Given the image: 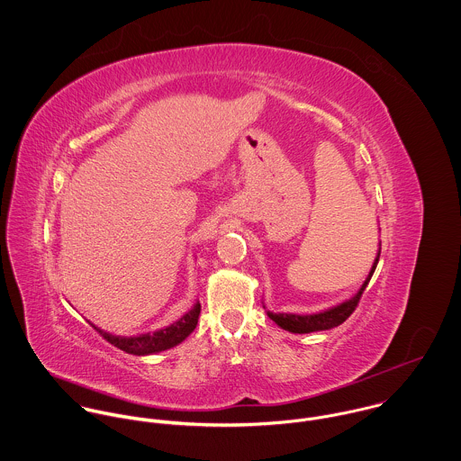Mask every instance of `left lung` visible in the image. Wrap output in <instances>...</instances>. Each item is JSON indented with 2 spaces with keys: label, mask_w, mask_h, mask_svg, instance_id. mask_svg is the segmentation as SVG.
<instances>
[{
  "label": "left lung",
  "mask_w": 461,
  "mask_h": 461,
  "mask_svg": "<svg viewBox=\"0 0 461 461\" xmlns=\"http://www.w3.org/2000/svg\"><path fill=\"white\" fill-rule=\"evenodd\" d=\"M380 250H382V241L378 243V254L375 258V263L371 266V271L367 275V278L364 280V284L360 285V289L349 298V300H344L333 307H329L325 311H320V312H312V314H293V312H271V311H266L267 318L271 321H275L278 327L282 330H287L291 333H311V331H321V330H330L339 327L340 323H344L351 312L355 311L364 289L367 287L375 269H376V264L380 261ZM266 309V305H264Z\"/></svg>",
  "instance_id": "left-lung-1"
}]
</instances>
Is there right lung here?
<instances>
[{"label": "right lung", "mask_w": 461, "mask_h": 461, "mask_svg": "<svg viewBox=\"0 0 461 461\" xmlns=\"http://www.w3.org/2000/svg\"><path fill=\"white\" fill-rule=\"evenodd\" d=\"M198 314H200V303L195 302L194 307L181 316L176 323L156 330V331H147V333H138V335H113L106 330H101L90 323L94 329L97 330L110 344L117 346L119 349L136 355V357H145V355H154L165 349H170L177 344H181L194 330L197 327Z\"/></svg>", "instance_id": "add662e5"}]
</instances>
